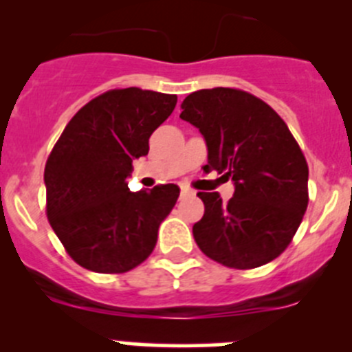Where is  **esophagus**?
Listing matches in <instances>:
<instances>
[{
  "instance_id": "34e87169",
  "label": "esophagus",
  "mask_w": 352,
  "mask_h": 352,
  "mask_svg": "<svg viewBox=\"0 0 352 352\" xmlns=\"http://www.w3.org/2000/svg\"><path fill=\"white\" fill-rule=\"evenodd\" d=\"M190 194H192V190H189L187 187H182V189H180V196H182V197L190 196Z\"/></svg>"
}]
</instances>
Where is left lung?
<instances>
[{
	"instance_id": "1",
	"label": "left lung",
	"mask_w": 352,
	"mask_h": 352,
	"mask_svg": "<svg viewBox=\"0 0 352 352\" xmlns=\"http://www.w3.org/2000/svg\"><path fill=\"white\" fill-rule=\"evenodd\" d=\"M208 146L206 172L232 179L235 194L199 192L204 216L197 247L233 269L274 261L293 240L308 206V165L286 122L265 102L236 88L199 90L180 105Z\"/></svg>"
}]
</instances>
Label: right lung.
Segmentation results:
<instances>
[{
	"label": "right lung",
	"mask_w": 352,
	"mask_h": 352,
	"mask_svg": "<svg viewBox=\"0 0 352 352\" xmlns=\"http://www.w3.org/2000/svg\"><path fill=\"white\" fill-rule=\"evenodd\" d=\"M175 104L177 95L109 90L74 113L52 148L44 170L47 219L81 267L120 274L153 252L180 189L165 184L131 192L127 177Z\"/></svg>",
	"instance_id": "add662e5"
}]
</instances>
